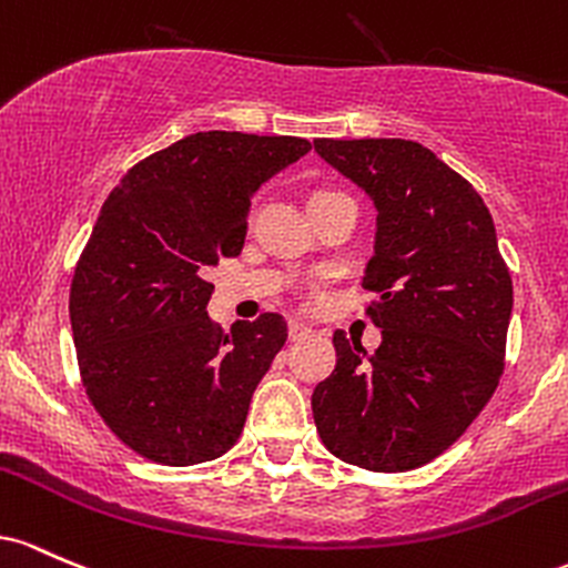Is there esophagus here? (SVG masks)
I'll return each instance as SVG.
<instances>
[{
    "label": "esophagus",
    "instance_id": "esophagus-1",
    "mask_svg": "<svg viewBox=\"0 0 568 568\" xmlns=\"http://www.w3.org/2000/svg\"><path fill=\"white\" fill-rule=\"evenodd\" d=\"M308 333H311V329L305 327V324H301V322H292L290 324V341H301V337H305Z\"/></svg>",
    "mask_w": 568,
    "mask_h": 568
}]
</instances>
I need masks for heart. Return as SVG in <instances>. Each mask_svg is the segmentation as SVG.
<instances>
[{
  "mask_svg": "<svg viewBox=\"0 0 568 568\" xmlns=\"http://www.w3.org/2000/svg\"><path fill=\"white\" fill-rule=\"evenodd\" d=\"M322 195H329V193H322V190H318V193L311 195V199H322Z\"/></svg>",
  "mask_w": 568,
  "mask_h": 568,
  "instance_id": "obj_1",
  "label": "heart"
}]
</instances>
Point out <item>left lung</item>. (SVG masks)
Returning <instances> with one entry per match:
<instances>
[{"label":"left lung","mask_w":568,"mask_h":568,"mask_svg":"<svg viewBox=\"0 0 568 568\" xmlns=\"http://www.w3.org/2000/svg\"><path fill=\"white\" fill-rule=\"evenodd\" d=\"M373 201L362 286L381 327L373 354L335 329V369L311 407L329 454L373 473L424 467L456 443L505 369L513 278L475 187L407 139H316Z\"/></svg>","instance_id":"left-lung-1"}]
</instances>
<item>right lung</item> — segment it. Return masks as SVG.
Listing matches in <instances>:
<instances>
[{
	"label": "right lung",
	"instance_id": "1",
	"mask_svg": "<svg viewBox=\"0 0 568 568\" xmlns=\"http://www.w3.org/2000/svg\"><path fill=\"white\" fill-rule=\"evenodd\" d=\"M308 150L301 136L201 131L139 161L101 206L69 318L88 399L139 456L212 462L244 429L286 322L263 314L225 335L203 273L241 254L252 195Z\"/></svg>",
	"mask_w": 568,
	"mask_h": 568
}]
</instances>
